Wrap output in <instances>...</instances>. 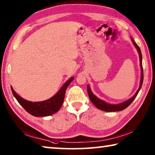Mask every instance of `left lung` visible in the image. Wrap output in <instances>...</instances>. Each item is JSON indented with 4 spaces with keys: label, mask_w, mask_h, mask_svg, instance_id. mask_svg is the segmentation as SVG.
Wrapping results in <instances>:
<instances>
[{
    "label": "left lung",
    "mask_w": 155,
    "mask_h": 155,
    "mask_svg": "<svg viewBox=\"0 0 155 155\" xmlns=\"http://www.w3.org/2000/svg\"><path fill=\"white\" fill-rule=\"evenodd\" d=\"M133 42V44H134L135 46L136 47V48L137 49V51L140 54V66L141 68V81H140V86L137 91H136V93L134 96H133L132 98H130L128 101L124 102V103H120V104H111L109 103H107L105 102H104L102 100L99 99L98 98L94 95V94L91 92V89L90 87V86L87 85V92H88V96L90 97V101H91L94 105H95L97 108L103 110V111H109V112H113V111H122V110L124 109L127 108V107H128L131 104V103L134 101V99L136 98V96L138 94V92L140 91V89L141 87V85H142L143 83V67H142V55H141V50L140 48V47L137 45V44L135 43V41L133 40V39H131Z\"/></svg>",
    "instance_id": "obj_1"
}]
</instances>
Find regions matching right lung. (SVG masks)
<instances>
[{"label": "right lung", "instance_id": "obj_1", "mask_svg": "<svg viewBox=\"0 0 155 155\" xmlns=\"http://www.w3.org/2000/svg\"><path fill=\"white\" fill-rule=\"evenodd\" d=\"M73 79H74V77L70 78L62 86V87L60 89L58 92L53 97H52L51 98L41 102H35V103H33V102L26 101V100L23 99L20 96H18L12 87L11 88L12 93L14 94L15 98H16L18 103L21 104V106L28 114L35 117L48 116V115L55 114L61 108L63 103H64L65 91H66L68 85H70Z\"/></svg>", "mask_w": 155, "mask_h": 155}]
</instances>
